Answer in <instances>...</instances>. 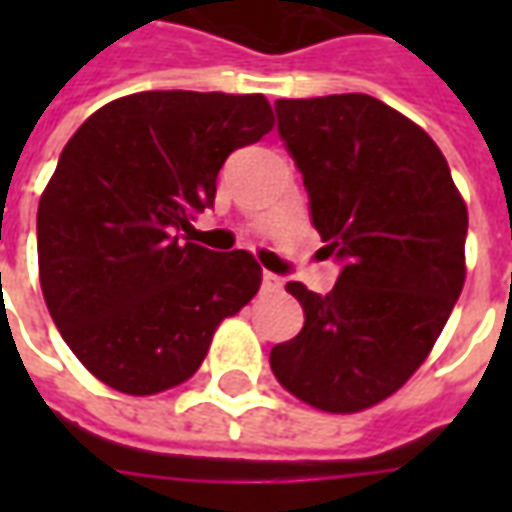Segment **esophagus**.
Wrapping results in <instances>:
<instances>
[{
	"label": "esophagus",
	"mask_w": 512,
	"mask_h": 512,
	"mask_svg": "<svg viewBox=\"0 0 512 512\" xmlns=\"http://www.w3.org/2000/svg\"><path fill=\"white\" fill-rule=\"evenodd\" d=\"M282 277H277V274H271V271H263V290H268V293H277V290H282Z\"/></svg>",
	"instance_id": "obj_1"
}]
</instances>
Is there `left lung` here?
<instances>
[{"instance_id":"1","label":"left lung","mask_w":512,"mask_h":512,"mask_svg":"<svg viewBox=\"0 0 512 512\" xmlns=\"http://www.w3.org/2000/svg\"><path fill=\"white\" fill-rule=\"evenodd\" d=\"M274 109L326 257L343 271L326 296L285 285L304 329L271 348V370L304 403L354 414L397 392L439 340L466 279L469 213L436 142L373 95Z\"/></svg>"}]
</instances>
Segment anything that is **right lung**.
Masks as SVG:
<instances>
[{
  "label": "right lung",
  "instance_id": "obj_1",
  "mask_svg": "<svg viewBox=\"0 0 512 512\" xmlns=\"http://www.w3.org/2000/svg\"><path fill=\"white\" fill-rule=\"evenodd\" d=\"M274 128L263 95L150 90L84 120L38 205L40 288L76 359L126 395L189 381L263 271L191 244L227 156Z\"/></svg>",
  "mask_w": 512,
  "mask_h": 512
}]
</instances>
